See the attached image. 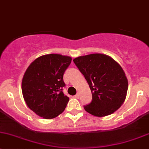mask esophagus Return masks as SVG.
<instances>
[{
	"label": "esophagus",
	"mask_w": 149,
	"mask_h": 149,
	"mask_svg": "<svg viewBox=\"0 0 149 149\" xmlns=\"http://www.w3.org/2000/svg\"><path fill=\"white\" fill-rule=\"evenodd\" d=\"M79 97V93H77V95H74V98H77V99H78Z\"/></svg>",
	"instance_id": "1"
}]
</instances>
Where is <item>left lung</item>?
<instances>
[{
    "label": "left lung",
    "mask_w": 149,
    "mask_h": 149,
    "mask_svg": "<svg viewBox=\"0 0 149 149\" xmlns=\"http://www.w3.org/2000/svg\"><path fill=\"white\" fill-rule=\"evenodd\" d=\"M73 62L85 76L93 95L92 102L84 106L87 113L104 117L120 108L128 87V79L120 64L102 54L81 56Z\"/></svg>",
    "instance_id": "obj_1"
}]
</instances>
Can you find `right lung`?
Returning a JSON list of instances; mask_svg holds the SVG:
<instances>
[{"mask_svg": "<svg viewBox=\"0 0 149 149\" xmlns=\"http://www.w3.org/2000/svg\"><path fill=\"white\" fill-rule=\"evenodd\" d=\"M68 56L50 54L36 58L22 79L23 97L29 107L44 119L56 118L67 107L69 97L62 92L63 75L71 63Z\"/></svg>", "mask_w": 149, "mask_h": 149, "instance_id": "1", "label": "right lung"}]
</instances>
